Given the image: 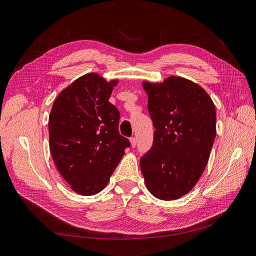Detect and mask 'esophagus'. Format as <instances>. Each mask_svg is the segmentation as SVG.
I'll list each match as a JSON object with an SVG mask.
<instances>
[{
  "label": "esophagus",
  "instance_id": "obj_1",
  "mask_svg": "<svg viewBox=\"0 0 256 256\" xmlns=\"http://www.w3.org/2000/svg\"><path fill=\"white\" fill-rule=\"evenodd\" d=\"M130 143H131V146L136 147V136L130 138Z\"/></svg>",
  "mask_w": 256,
  "mask_h": 256
}]
</instances>
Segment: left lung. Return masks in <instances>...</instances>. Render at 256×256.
Returning a JSON list of instances; mask_svg holds the SVG:
<instances>
[{
	"instance_id": "left-lung-1",
	"label": "left lung",
	"mask_w": 256,
	"mask_h": 256,
	"mask_svg": "<svg viewBox=\"0 0 256 256\" xmlns=\"http://www.w3.org/2000/svg\"><path fill=\"white\" fill-rule=\"evenodd\" d=\"M154 132L140 160L146 187L171 200L188 193L203 174L216 138V110L207 92L187 79L144 83Z\"/></svg>"
}]
</instances>
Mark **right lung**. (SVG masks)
<instances>
[{"label": "right lung", "mask_w": 256, "mask_h": 256, "mask_svg": "<svg viewBox=\"0 0 256 256\" xmlns=\"http://www.w3.org/2000/svg\"><path fill=\"white\" fill-rule=\"evenodd\" d=\"M96 74L80 76L54 102L49 144L54 164L74 191H102L130 142L120 134V112L109 102L113 86Z\"/></svg>", "instance_id": "right-lung-1"}]
</instances>
